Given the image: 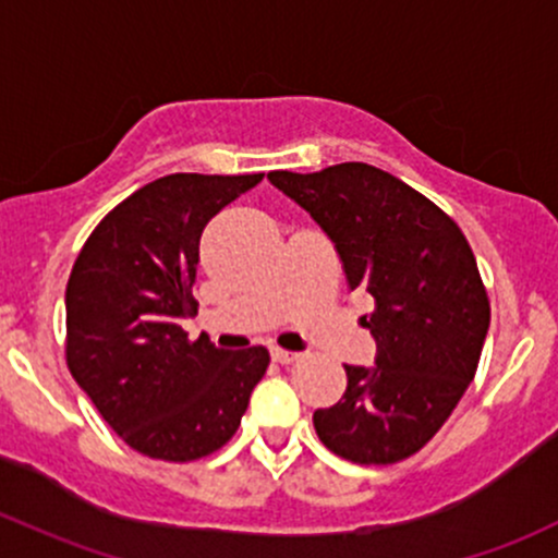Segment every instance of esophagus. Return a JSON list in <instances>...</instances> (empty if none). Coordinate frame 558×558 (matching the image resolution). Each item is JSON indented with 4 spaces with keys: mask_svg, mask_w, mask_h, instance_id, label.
Segmentation results:
<instances>
[{
    "mask_svg": "<svg viewBox=\"0 0 558 558\" xmlns=\"http://www.w3.org/2000/svg\"><path fill=\"white\" fill-rule=\"evenodd\" d=\"M269 354H272L275 363H280V365L296 363V360H299V354H296V352H286V349H278V347H275L272 352H269Z\"/></svg>",
    "mask_w": 558,
    "mask_h": 558,
    "instance_id": "1",
    "label": "esophagus"
}]
</instances>
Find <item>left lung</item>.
I'll return each mask as SVG.
<instances>
[{
    "instance_id": "8db88e82",
    "label": "left lung",
    "mask_w": 558,
    "mask_h": 558,
    "mask_svg": "<svg viewBox=\"0 0 558 558\" xmlns=\"http://www.w3.org/2000/svg\"><path fill=\"white\" fill-rule=\"evenodd\" d=\"M267 180L333 241L349 289L376 302L363 317L376 365H344V397L312 415L317 437L365 466L413 456L450 418L485 347L489 302L466 235L426 195L368 163Z\"/></svg>"
}]
</instances>
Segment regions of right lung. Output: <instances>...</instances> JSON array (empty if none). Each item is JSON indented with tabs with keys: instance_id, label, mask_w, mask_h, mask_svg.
<instances>
[{
	"instance_id": "obj_1",
	"label": "right lung",
	"mask_w": 558,
	"mask_h": 558,
	"mask_svg": "<svg viewBox=\"0 0 558 558\" xmlns=\"http://www.w3.org/2000/svg\"><path fill=\"white\" fill-rule=\"evenodd\" d=\"M265 174H169L97 225L65 289V360L108 426L158 461L185 463L230 442L269 352L190 341L201 232Z\"/></svg>"
}]
</instances>
